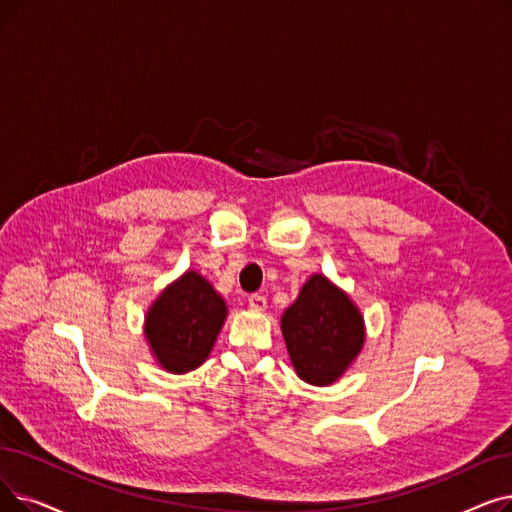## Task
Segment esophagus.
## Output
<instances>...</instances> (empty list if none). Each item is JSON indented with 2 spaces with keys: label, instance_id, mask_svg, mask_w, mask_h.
<instances>
[{
  "label": "esophagus",
  "instance_id": "esophagus-1",
  "mask_svg": "<svg viewBox=\"0 0 512 512\" xmlns=\"http://www.w3.org/2000/svg\"><path fill=\"white\" fill-rule=\"evenodd\" d=\"M249 305H251V309H255V311H263L265 307H268V301H265L263 295H251V297H249Z\"/></svg>",
  "mask_w": 512,
  "mask_h": 512
}]
</instances>
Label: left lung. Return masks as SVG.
Wrapping results in <instances>:
<instances>
[{
    "label": "left lung",
    "instance_id": "left-lung-1",
    "mask_svg": "<svg viewBox=\"0 0 512 512\" xmlns=\"http://www.w3.org/2000/svg\"><path fill=\"white\" fill-rule=\"evenodd\" d=\"M280 326L299 379L318 387L341 379L366 339L360 309L322 274L303 284Z\"/></svg>",
    "mask_w": 512,
    "mask_h": 512
}]
</instances>
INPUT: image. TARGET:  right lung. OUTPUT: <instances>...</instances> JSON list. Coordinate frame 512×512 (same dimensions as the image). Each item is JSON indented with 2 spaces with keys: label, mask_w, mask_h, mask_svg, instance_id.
Listing matches in <instances>:
<instances>
[{
  "label": "right lung",
  "mask_w": 512,
  "mask_h": 512,
  "mask_svg": "<svg viewBox=\"0 0 512 512\" xmlns=\"http://www.w3.org/2000/svg\"><path fill=\"white\" fill-rule=\"evenodd\" d=\"M226 316V301L211 282L188 270L150 305L144 335L167 372L184 374L209 358Z\"/></svg>",
  "instance_id": "1"
}]
</instances>
